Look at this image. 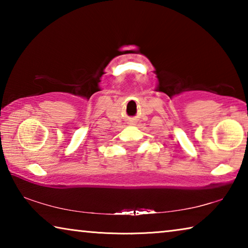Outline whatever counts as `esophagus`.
I'll use <instances>...</instances> for the list:
<instances>
[{
  "instance_id": "1",
  "label": "esophagus",
  "mask_w": 248,
  "mask_h": 248,
  "mask_svg": "<svg viewBox=\"0 0 248 248\" xmlns=\"http://www.w3.org/2000/svg\"><path fill=\"white\" fill-rule=\"evenodd\" d=\"M130 124H132V121H131V123H130Z\"/></svg>"
}]
</instances>
